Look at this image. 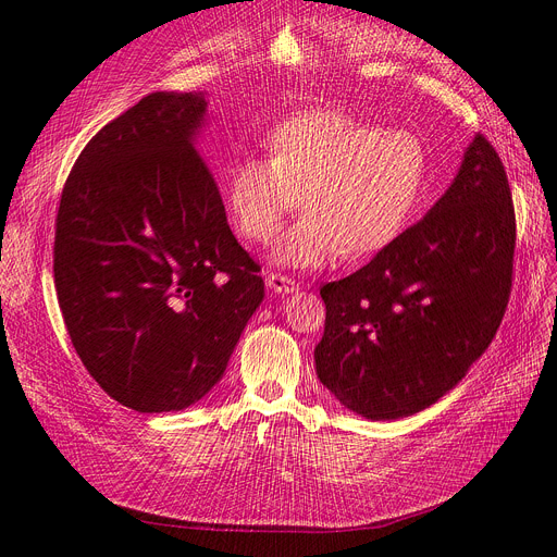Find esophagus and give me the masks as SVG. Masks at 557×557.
<instances>
[{
	"label": "esophagus",
	"mask_w": 557,
	"mask_h": 557,
	"mask_svg": "<svg viewBox=\"0 0 557 557\" xmlns=\"http://www.w3.org/2000/svg\"><path fill=\"white\" fill-rule=\"evenodd\" d=\"M269 288H273L275 294H294V290L300 288V284L294 280V277H286V275H280V273H271L269 280H267Z\"/></svg>",
	"instance_id": "34e87169"
}]
</instances>
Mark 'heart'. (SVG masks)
<instances>
[{"mask_svg": "<svg viewBox=\"0 0 557 557\" xmlns=\"http://www.w3.org/2000/svg\"><path fill=\"white\" fill-rule=\"evenodd\" d=\"M271 156L225 169V200L248 242L269 244L300 208L273 252L288 269H323L393 246L422 208L431 178L426 141L343 110H307L269 135Z\"/></svg>", "mask_w": 557, "mask_h": 557, "instance_id": "obj_1", "label": "heart"}]
</instances>
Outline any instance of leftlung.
<instances>
[{
  "mask_svg": "<svg viewBox=\"0 0 557 557\" xmlns=\"http://www.w3.org/2000/svg\"><path fill=\"white\" fill-rule=\"evenodd\" d=\"M515 208L494 146L476 133L451 187L357 273L320 288L315 374L368 420H399L449 393L508 307Z\"/></svg>",
  "mask_w": 557,
  "mask_h": 557,
  "instance_id": "obj_1",
  "label": "left lung"
}]
</instances>
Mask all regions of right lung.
<instances>
[{
	"mask_svg": "<svg viewBox=\"0 0 557 557\" xmlns=\"http://www.w3.org/2000/svg\"><path fill=\"white\" fill-rule=\"evenodd\" d=\"M202 95L153 92L106 124L70 171L53 282L95 382L137 413L212 391L263 300L194 139Z\"/></svg>",
	"mask_w": 557,
	"mask_h": 557,
	"instance_id": "right-lung-1",
	"label": "right lung"
}]
</instances>
